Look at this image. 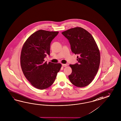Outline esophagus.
Instances as JSON below:
<instances>
[{
	"mask_svg": "<svg viewBox=\"0 0 121 121\" xmlns=\"http://www.w3.org/2000/svg\"><path fill=\"white\" fill-rule=\"evenodd\" d=\"M62 66L64 67H66L67 66V64H62Z\"/></svg>",
	"mask_w": 121,
	"mask_h": 121,
	"instance_id": "1",
	"label": "esophagus"
}]
</instances>
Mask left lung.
Returning <instances> with one entry per match:
<instances>
[{"instance_id":"obj_1","label":"left lung","mask_w":121,"mask_h":121,"mask_svg":"<svg viewBox=\"0 0 121 121\" xmlns=\"http://www.w3.org/2000/svg\"><path fill=\"white\" fill-rule=\"evenodd\" d=\"M69 41L71 49L77 57L78 63L70 65L72 73L69 75L70 82L78 87L90 84L99 69L100 53L95 40L86 30L76 27L62 33Z\"/></svg>"}]
</instances>
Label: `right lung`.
Returning a JSON list of instances; mask_svg holds the SVG:
<instances>
[{
    "instance_id": "1",
    "label": "right lung",
    "mask_w": 121,
    "mask_h": 121,
    "mask_svg": "<svg viewBox=\"0 0 121 121\" xmlns=\"http://www.w3.org/2000/svg\"><path fill=\"white\" fill-rule=\"evenodd\" d=\"M58 31L40 30L30 35L23 45L20 55L22 72L35 87L44 90L54 83L60 70V63L45 62L50 53V45Z\"/></svg>"
}]
</instances>
